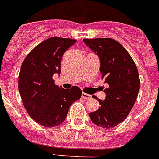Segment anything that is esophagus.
<instances>
[{
    "mask_svg": "<svg viewBox=\"0 0 159 159\" xmlns=\"http://www.w3.org/2000/svg\"><path fill=\"white\" fill-rule=\"evenodd\" d=\"M82 97L85 99V100H89L91 98V95H89V94H86V93H82Z\"/></svg>",
    "mask_w": 159,
    "mask_h": 159,
    "instance_id": "34e87169",
    "label": "esophagus"
}]
</instances>
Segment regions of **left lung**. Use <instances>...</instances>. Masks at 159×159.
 Masks as SVG:
<instances>
[{
	"mask_svg": "<svg viewBox=\"0 0 159 159\" xmlns=\"http://www.w3.org/2000/svg\"><path fill=\"white\" fill-rule=\"evenodd\" d=\"M85 45L99 56L101 77L108 84L104 89L106 99H96L101 107L89 113L93 123L103 128H111L122 122L137 100L139 74L129 52L117 41L109 38L84 39Z\"/></svg>",
	"mask_w": 159,
	"mask_h": 159,
	"instance_id": "1",
	"label": "left lung"
}]
</instances>
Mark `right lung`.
Returning <instances> with one entry per match:
<instances>
[{
	"instance_id": "1",
	"label": "right lung",
	"mask_w": 159,
	"mask_h": 159,
	"mask_svg": "<svg viewBox=\"0 0 159 159\" xmlns=\"http://www.w3.org/2000/svg\"><path fill=\"white\" fill-rule=\"evenodd\" d=\"M76 40L52 37L37 45L21 64L18 89L25 109L36 122L58 126L65 120L70 106L81 97L77 86L65 89L56 85L54 74L61 72L64 53Z\"/></svg>"
}]
</instances>
